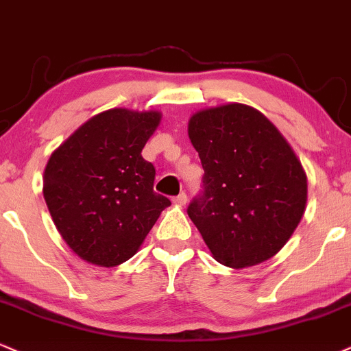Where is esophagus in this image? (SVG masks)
<instances>
[{"label": "esophagus", "instance_id": "34e87169", "mask_svg": "<svg viewBox=\"0 0 351 351\" xmlns=\"http://www.w3.org/2000/svg\"><path fill=\"white\" fill-rule=\"evenodd\" d=\"M174 204H177V205H185V204H187V193L180 192L179 195L174 197Z\"/></svg>", "mask_w": 351, "mask_h": 351}]
</instances>
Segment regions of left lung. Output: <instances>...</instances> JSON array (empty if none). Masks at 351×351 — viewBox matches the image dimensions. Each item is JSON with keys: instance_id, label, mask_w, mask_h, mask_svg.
Segmentation results:
<instances>
[{"instance_id": "1", "label": "left lung", "mask_w": 351, "mask_h": 351, "mask_svg": "<svg viewBox=\"0 0 351 351\" xmlns=\"http://www.w3.org/2000/svg\"><path fill=\"white\" fill-rule=\"evenodd\" d=\"M189 138L205 174L187 213L213 258L237 269L273 258L307 202L306 172L289 144L265 114L241 103L195 113Z\"/></svg>"}]
</instances>
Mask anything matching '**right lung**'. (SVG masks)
<instances>
[{"instance_id": "1", "label": "right lung", "mask_w": 351, "mask_h": 351, "mask_svg": "<svg viewBox=\"0 0 351 351\" xmlns=\"http://www.w3.org/2000/svg\"><path fill=\"white\" fill-rule=\"evenodd\" d=\"M158 111L113 108L84 123L52 152L44 199L65 243L85 261L111 267L134 256L164 208L156 169L141 151Z\"/></svg>"}]
</instances>
